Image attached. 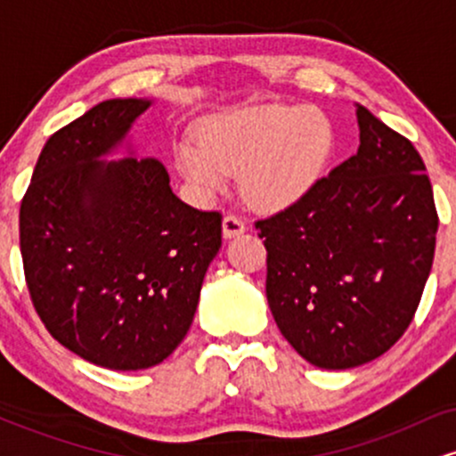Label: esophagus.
Here are the masks:
<instances>
[{
  "label": "esophagus",
  "instance_id": "obj_1",
  "mask_svg": "<svg viewBox=\"0 0 456 456\" xmlns=\"http://www.w3.org/2000/svg\"><path fill=\"white\" fill-rule=\"evenodd\" d=\"M246 232V227H244V223L240 221L238 216H233V214H227V216L223 218V235L224 238H235V235H240V233H244Z\"/></svg>",
  "mask_w": 456,
  "mask_h": 456
}]
</instances>
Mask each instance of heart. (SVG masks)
<instances>
[{"label":"heart","mask_w":456,"mask_h":456,"mask_svg":"<svg viewBox=\"0 0 456 456\" xmlns=\"http://www.w3.org/2000/svg\"><path fill=\"white\" fill-rule=\"evenodd\" d=\"M337 151V130L323 111L297 104H253L210 115L197 137L175 143V167L201 199L224 191L229 175L250 206L279 212L315 188Z\"/></svg>","instance_id":"b5f03b06"}]
</instances>
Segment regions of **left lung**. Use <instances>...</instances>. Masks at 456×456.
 Segmentation results:
<instances>
[{
    "instance_id": "left-lung-1",
    "label": "left lung",
    "mask_w": 456,
    "mask_h": 456,
    "mask_svg": "<svg viewBox=\"0 0 456 456\" xmlns=\"http://www.w3.org/2000/svg\"><path fill=\"white\" fill-rule=\"evenodd\" d=\"M355 118L358 154L255 223L276 326L306 362L328 370L370 362L399 341L436 253L437 212L420 154L362 104Z\"/></svg>"
}]
</instances>
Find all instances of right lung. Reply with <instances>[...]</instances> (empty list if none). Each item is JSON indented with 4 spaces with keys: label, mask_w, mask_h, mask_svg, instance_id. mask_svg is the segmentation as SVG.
I'll use <instances>...</instances> for the list:
<instances>
[{
    "label": "right lung",
    "mask_w": 456,
    "mask_h": 456,
    "mask_svg": "<svg viewBox=\"0 0 456 456\" xmlns=\"http://www.w3.org/2000/svg\"><path fill=\"white\" fill-rule=\"evenodd\" d=\"M150 98L104 101L51 134L20 203L25 281L46 330L113 370L160 364L184 341L221 214L174 195L156 159L109 160Z\"/></svg>",
    "instance_id": "1"
}]
</instances>
